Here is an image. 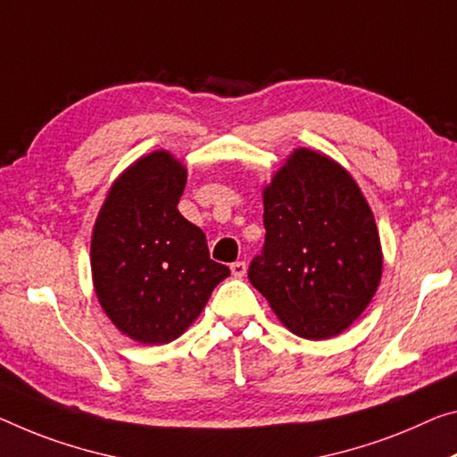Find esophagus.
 <instances>
[{
  "label": "esophagus",
  "mask_w": 457,
  "mask_h": 457,
  "mask_svg": "<svg viewBox=\"0 0 457 457\" xmlns=\"http://www.w3.org/2000/svg\"><path fill=\"white\" fill-rule=\"evenodd\" d=\"M229 268H231V274H234L236 278L245 277V270H248V266H245V262H234Z\"/></svg>",
  "instance_id": "esophagus-1"
}]
</instances>
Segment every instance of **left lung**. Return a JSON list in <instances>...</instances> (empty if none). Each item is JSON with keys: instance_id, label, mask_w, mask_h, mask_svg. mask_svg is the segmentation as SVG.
<instances>
[{"instance_id": "obj_1", "label": "left lung", "mask_w": 457, "mask_h": 457, "mask_svg": "<svg viewBox=\"0 0 457 457\" xmlns=\"http://www.w3.org/2000/svg\"><path fill=\"white\" fill-rule=\"evenodd\" d=\"M266 240L248 278L295 336L329 339L370 305L382 277L374 213L353 177L296 148L262 189Z\"/></svg>"}]
</instances>
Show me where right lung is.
I'll list each match as a JSON object with an SVG mask.
<instances>
[{
  "label": "right lung",
  "instance_id": "obj_1",
  "mask_svg": "<svg viewBox=\"0 0 457 457\" xmlns=\"http://www.w3.org/2000/svg\"><path fill=\"white\" fill-rule=\"evenodd\" d=\"M185 164L169 150L137 158L113 180L93 226L91 274L101 309L134 342L169 344L201 315L229 268L179 213Z\"/></svg>",
  "mask_w": 457,
  "mask_h": 457
}]
</instances>
